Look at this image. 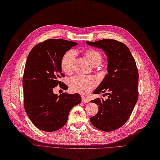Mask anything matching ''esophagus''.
<instances>
[{
  "instance_id": "1",
  "label": "esophagus",
  "mask_w": 160,
  "mask_h": 160,
  "mask_svg": "<svg viewBox=\"0 0 160 160\" xmlns=\"http://www.w3.org/2000/svg\"><path fill=\"white\" fill-rule=\"evenodd\" d=\"M82 102H83V103H88L89 102V100H88V99H87V98H85L84 96H82Z\"/></svg>"
}]
</instances>
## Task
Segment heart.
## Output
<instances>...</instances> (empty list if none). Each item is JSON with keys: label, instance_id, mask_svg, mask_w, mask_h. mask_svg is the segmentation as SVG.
I'll return each instance as SVG.
<instances>
[{"label": "heart", "instance_id": "obj_1", "mask_svg": "<svg viewBox=\"0 0 160 160\" xmlns=\"http://www.w3.org/2000/svg\"><path fill=\"white\" fill-rule=\"evenodd\" d=\"M84 56L88 62L94 66L99 65L102 61V56L100 52L92 49H87L84 52ZM75 54L73 51H68L63 55L61 63L62 70L66 73H70L73 70ZM70 89L75 92L86 95L88 94L96 85L97 79L91 76L76 75L69 80Z\"/></svg>", "mask_w": 160, "mask_h": 160}]
</instances>
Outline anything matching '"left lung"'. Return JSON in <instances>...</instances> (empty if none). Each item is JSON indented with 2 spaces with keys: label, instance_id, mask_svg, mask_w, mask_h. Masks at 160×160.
Returning a JSON list of instances; mask_svg holds the SVG:
<instances>
[{
  "label": "left lung",
  "instance_id": "left-lung-1",
  "mask_svg": "<svg viewBox=\"0 0 160 160\" xmlns=\"http://www.w3.org/2000/svg\"><path fill=\"white\" fill-rule=\"evenodd\" d=\"M86 43L102 49L108 58V73L94 94L107 92L108 98L91 101L98 105L99 111L90 118V122L102 131L116 130L130 118L138 100L139 73L135 59L126 45L115 40Z\"/></svg>",
  "mask_w": 160,
  "mask_h": 160
}]
</instances>
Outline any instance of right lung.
I'll return each instance as SVG.
<instances>
[{
    "instance_id": "1",
    "label": "right lung",
    "mask_w": 160,
    "mask_h": 160,
    "mask_svg": "<svg viewBox=\"0 0 160 160\" xmlns=\"http://www.w3.org/2000/svg\"><path fill=\"white\" fill-rule=\"evenodd\" d=\"M76 42L51 39L37 44L28 55L22 78L24 107L33 124L40 130L51 132L67 122L72 108L81 102V96L53 93L52 88L66 85L59 79L64 77L60 66L66 52Z\"/></svg>"
}]
</instances>
